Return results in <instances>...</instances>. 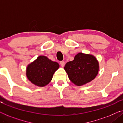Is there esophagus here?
<instances>
[{"label":"esophagus","instance_id":"1","mask_svg":"<svg viewBox=\"0 0 123 123\" xmlns=\"http://www.w3.org/2000/svg\"><path fill=\"white\" fill-rule=\"evenodd\" d=\"M60 65H61V66L63 67L65 65V62L64 61H61L60 62Z\"/></svg>","mask_w":123,"mask_h":123}]
</instances>
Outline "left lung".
Here are the masks:
<instances>
[{
	"label": "left lung",
	"mask_w": 123,
	"mask_h": 123,
	"mask_svg": "<svg viewBox=\"0 0 123 123\" xmlns=\"http://www.w3.org/2000/svg\"><path fill=\"white\" fill-rule=\"evenodd\" d=\"M98 62L93 55L80 53L73 60L66 63L64 69L69 80L77 86L88 83L96 77Z\"/></svg>",
	"instance_id": "obj_1"
}]
</instances>
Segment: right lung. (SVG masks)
Here are the masks:
<instances>
[{"label": "right lung", "instance_id": "1", "mask_svg": "<svg viewBox=\"0 0 123 123\" xmlns=\"http://www.w3.org/2000/svg\"><path fill=\"white\" fill-rule=\"evenodd\" d=\"M59 67V65L56 62L51 61L45 56H40L28 65L26 75L34 85L43 87L51 81L54 73Z\"/></svg>", "mask_w": 123, "mask_h": 123}]
</instances>
